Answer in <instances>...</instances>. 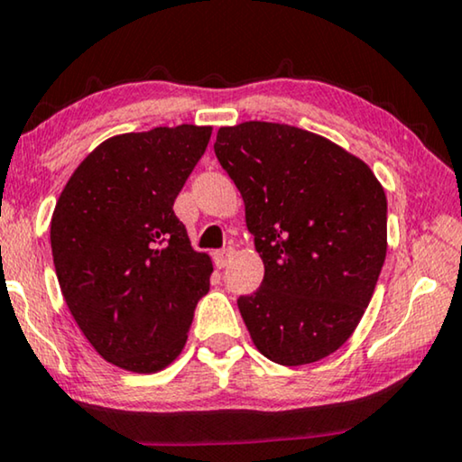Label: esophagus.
<instances>
[{
    "label": "esophagus",
    "instance_id": "obj_1",
    "mask_svg": "<svg viewBox=\"0 0 462 462\" xmlns=\"http://www.w3.org/2000/svg\"><path fill=\"white\" fill-rule=\"evenodd\" d=\"M232 257H234V249H222L213 253V262H216L217 268H226V265L232 262Z\"/></svg>",
    "mask_w": 462,
    "mask_h": 462
}]
</instances>
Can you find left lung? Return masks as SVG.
Returning <instances> with one entry per match:
<instances>
[{"label": "left lung", "instance_id": "1", "mask_svg": "<svg viewBox=\"0 0 462 462\" xmlns=\"http://www.w3.org/2000/svg\"><path fill=\"white\" fill-rule=\"evenodd\" d=\"M216 154L245 200L263 281L238 299L253 346L282 366L327 358L374 293L387 197L362 159L287 123L219 127Z\"/></svg>", "mask_w": 462, "mask_h": 462}]
</instances>
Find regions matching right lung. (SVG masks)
I'll use <instances>...</instances> for the list:
<instances>
[{"instance_id":"right-lung-1","label":"right lung","mask_w":462,"mask_h":462,"mask_svg":"<svg viewBox=\"0 0 462 462\" xmlns=\"http://www.w3.org/2000/svg\"><path fill=\"white\" fill-rule=\"evenodd\" d=\"M209 125L119 134L70 175L50 224L62 297L104 360L129 373L167 368L209 291L211 257L192 249L173 200Z\"/></svg>"}]
</instances>
